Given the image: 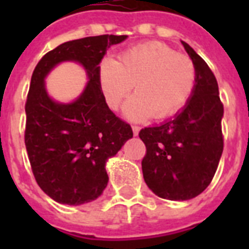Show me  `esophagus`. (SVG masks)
<instances>
[{
	"instance_id": "obj_1",
	"label": "esophagus",
	"mask_w": 249,
	"mask_h": 249,
	"mask_svg": "<svg viewBox=\"0 0 249 249\" xmlns=\"http://www.w3.org/2000/svg\"><path fill=\"white\" fill-rule=\"evenodd\" d=\"M132 129H133V134H134V136H138V133H140V126H137V125H133L132 126Z\"/></svg>"
}]
</instances>
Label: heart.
Listing matches in <instances>:
<instances>
[{
	"instance_id": "b5f03b06",
	"label": "heart",
	"mask_w": 249,
	"mask_h": 249,
	"mask_svg": "<svg viewBox=\"0 0 249 249\" xmlns=\"http://www.w3.org/2000/svg\"><path fill=\"white\" fill-rule=\"evenodd\" d=\"M98 81L109 108L117 109L133 86L137 93L124 105L130 120L165 119L181 111L193 95L196 70L193 60L161 42H144L119 55L105 56Z\"/></svg>"
}]
</instances>
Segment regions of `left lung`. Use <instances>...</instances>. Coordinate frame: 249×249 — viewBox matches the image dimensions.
<instances>
[{
    "label": "left lung",
    "instance_id": "obj_1",
    "mask_svg": "<svg viewBox=\"0 0 249 249\" xmlns=\"http://www.w3.org/2000/svg\"><path fill=\"white\" fill-rule=\"evenodd\" d=\"M183 48L196 70V83L187 105L174 119L144 128L142 172L148 189L168 200H189L212 181L224 150L221 120L224 105L217 80L189 44Z\"/></svg>",
    "mask_w": 249,
    "mask_h": 249
}]
</instances>
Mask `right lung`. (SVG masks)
I'll use <instances>...</instances> for the list:
<instances>
[{
  "label": "right lung",
  "mask_w": 249,
  "mask_h": 249,
  "mask_svg": "<svg viewBox=\"0 0 249 249\" xmlns=\"http://www.w3.org/2000/svg\"><path fill=\"white\" fill-rule=\"evenodd\" d=\"M126 37L102 35L64 42L46 53L32 73L25 148L41 190L60 204L80 205L101 196L108 183L106 161L133 137L130 125L108 108L98 81L107 49ZM68 60L81 64L89 81L76 101L59 104L48 97L44 77Z\"/></svg>",
  "instance_id": "right-lung-1"
}]
</instances>
